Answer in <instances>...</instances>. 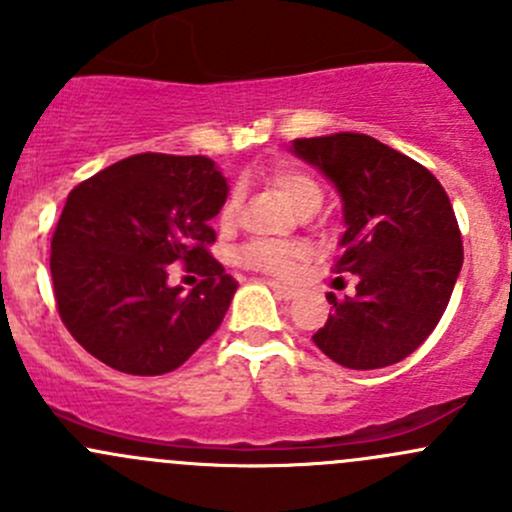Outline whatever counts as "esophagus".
I'll return each mask as SVG.
<instances>
[{"mask_svg": "<svg viewBox=\"0 0 512 512\" xmlns=\"http://www.w3.org/2000/svg\"><path fill=\"white\" fill-rule=\"evenodd\" d=\"M267 285H270L272 289H275V292L280 294V297L285 299V302H289V299L294 297V289H292V287H287V285H280V282H275V280H267Z\"/></svg>", "mask_w": 512, "mask_h": 512, "instance_id": "1", "label": "esophagus"}]
</instances>
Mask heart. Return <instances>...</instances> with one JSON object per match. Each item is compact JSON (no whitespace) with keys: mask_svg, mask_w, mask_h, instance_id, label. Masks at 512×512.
Returning <instances> with one entry per match:
<instances>
[{"mask_svg":"<svg viewBox=\"0 0 512 512\" xmlns=\"http://www.w3.org/2000/svg\"><path fill=\"white\" fill-rule=\"evenodd\" d=\"M270 183L282 198L287 200L289 208L297 215H312L322 208L324 203V190L317 183V178H312L309 173L299 168H277L270 175ZM237 215H240V198L230 195L225 200L223 210H220V225L230 227L235 225ZM299 255L297 245H282V242H270V240H252L247 245H242L237 250L235 262L242 267H250V270L270 272V275L285 277L292 272L294 257Z\"/></svg>","mask_w":512,"mask_h":512,"instance_id":"heart-1","label":"heart"}]
</instances>
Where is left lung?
Returning a JSON list of instances; mask_svg holds the SVG:
<instances>
[{"label": "left lung", "mask_w": 512, "mask_h": 512, "mask_svg": "<svg viewBox=\"0 0 512 512\" xmlns=\"http://www.w3.org/2000/svg\"><path fill=\"white\" fill-rule=\"evenodd\" d=\"M344 203L347 232L334 272L359 277L314 344L347 369H381L414 354L441 322L463 265L456 213L436 175L364 133L297 138ZM342 280V277H339Z\"/></svg>", "instance_id": "left-lung-1"}]
</instances>
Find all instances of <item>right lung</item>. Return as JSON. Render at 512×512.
I'll return each mask as SVG.
<instances>
[{
	"mask_svg": "<svg viewBox=\"0 0 512 512\" xmlns=\"http://www.w3.org/2000/svg\"><path fill=\"white\" fill-rule=\"evenodd\" d=\"M227 183L205 156L138 153L76 185L51 237V282L71 337L111 369L160 376L213 337L237 282L210 255ZM204 280L164 285L170 264Z\"/></svg>",
	"mask_w": 512,
	"mask_h": 512,
	"instance_id": "obj_1",
	"label": "right lung"
}]
</instances>
